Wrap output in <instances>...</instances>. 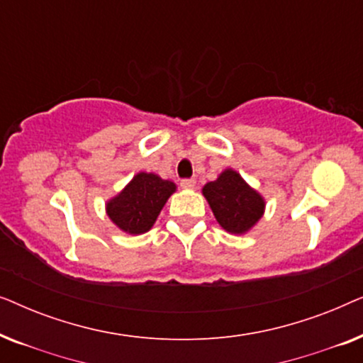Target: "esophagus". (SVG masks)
I'll list each match as a JSON object with an SVG mask.
<instances>
[{"mask_svg":"<svg viewBox=\"0 0 363 363\" xmlns=\"http://www.w3.org/2000/svg\"><path fill=\"white\" fill-rule=\"evenodd\" d=\"M196 185V182L193 180V178H183V180L180 182V186L185 188V190H193Z\"/></svg>","mask_w":363,"mask_h":363,"instance_id":"esophagus-1","label":"esophagus"}]
</instances>
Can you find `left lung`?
<instances>
[{"label": "left lung", "instance_id": "obj_1", "mask_svg": "<svg viewBox=\"0 0 363 363\" xmlns=\"http://www.w3.org/2000/svg\"><path fill=\"white\" fill-rule=\"evenodd\" d=\"M203 195L218 223L226 231L246 233L262 216L264 200L233 170H225L215 182L206 183Z\"/></svg>", "mask_w": 363, "mask_h": 363}]
</instances>
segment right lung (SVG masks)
I'll list each match as a JSON object with an SVG mask.
<instances>
[{"instance_id":"1","label":"right lung","mask_w":363,"mask_h":363,"mask_svg":"<svg viewBox=\"0 0 363 363\" xmlns=\"http://www.w3.org/2000/svg\"><path fill=\"white\" fill-rule=\"evenodd\" d=\"M173 191L175 183L153 173H138L122 193L107 203V215L122 231L142 235L153 226Z\"/></svg>"}]
</instances>
